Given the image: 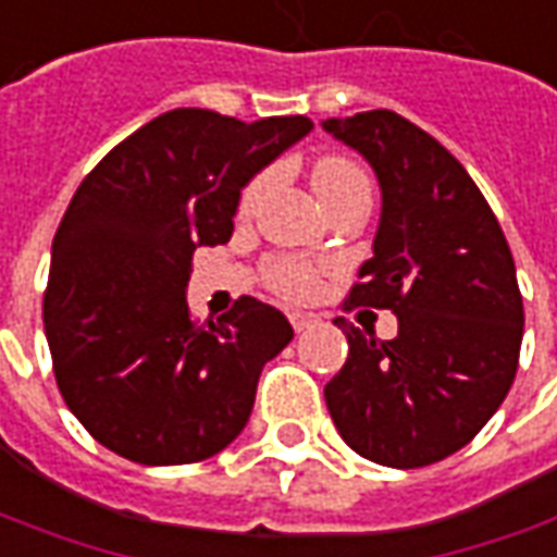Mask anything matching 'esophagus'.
I'll return each mask as SVG.
<instances>
[{
	"mask_svg": "<svg viewBox=\"0 0 557 557\" xmlns=\"http://www.w3.org/2000/svg\"><path fill=\"white\" fill-rule=\"evenodd\" d=\"M289 323H293L295 332H305V329H310V323H313V313H301V310H295V313H289Z\"/></svg>",
	"mask_w": 557,
	"mask_h": 557,
	"instance_id": "34e87169",
	"label": "esophagus"
}]
</instances>
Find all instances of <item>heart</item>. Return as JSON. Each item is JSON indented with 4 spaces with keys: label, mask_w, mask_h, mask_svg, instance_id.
Instances as JSON below:
<instances>
[{
    "label": "heart",
    "mask_w": 557,
    "mask_h": 557,
    "mask_svg": "<svg viewBox=\"0 0 557 557\" xmlns=\"http://www.w3.org/2000/svg\"><path fill=\"white\" fill-rule=\"evenodd\" d=\"M271 183V173L256 176L252 183L240 191V213H249L256 207V200L262 198V191ZM313 185L320 191V198L332 200L335 195H344L350 188H369L366 173L347 161V158H323L317 168H313ZM264 286L274 295H280L283 301H308L310 295L320 289V268L308 259H298V256H274L264 262Z\"/></svg>",
    "instance_id": "obj_1"
}]
</instances>
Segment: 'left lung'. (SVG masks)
Wrapping results in <instances>:
<instances>
[{"instance_id": "1", "label": "left lung", "mask_w": 557, "mask_h": 557, "mask_svg": "<svg viewBox=\"0 0 557 557\" xmlns=\"http://www.w3.org/2000/svg\"><path fill=\"white\" fill-rule=\"evenodd\" d=\"M381 183L374 256L344 298L393 310L381 342L338 317L350 354L326 384L342 438L381 467L418 469L469 445L512 387L524 332L516 262L479 185L438 139L389 109L323 121Z\"/></svg>"}]
</instances>
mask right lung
<instances>
[{"instance_id":"1","label":"right lung","mask_w":557,"mask_h":557,"mask_svg":"<svg viewBox=\"0 0 557 557\" xmlns=\"http://www.w3.org/2000/svg\"><path fill=\"white\" fill-rule=\"evenodd\" d=\"M310 127L305 115L244 124L173 109L72 195L41 313L60 396L109 451L146 467L198 463L247 426L264 362L293 326L249 295L198 323L185 286L195 249L231 240L240 188Z\"/></svg>"}]
</instances>
